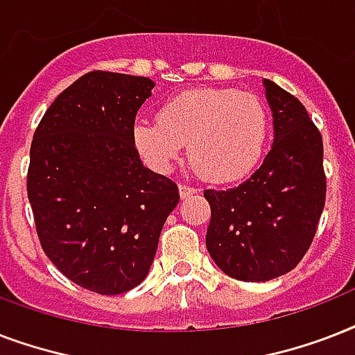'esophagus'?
I'll return each instance as SVG.
<instances>
[{"mask_svg":"<svg viewBox=\"0 0 355 355\" xmlns=\"http://www.w3.org/2000/svg\"><path fill=\"white\" fill-rule=\"evenodd\" d=\"M193 193H197V188L189 186V184H180V197H182V199H188L189 195Z\"/></svg>","mask_w":355,"mask_h":355,"instance_id":"esophagus-1","label":"esophagus"}]
</instances>
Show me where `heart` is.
<instances>
[{"mask_svg": "<svg viewBox=\"0 0 355 355\" xmlns=\"http://www.w3.org/2000/svg\"><path fill=\"white\" fill-rule=\"evenodd\" d=\"M269 118L258 96L234 88H197L162 105L158 121L139 119L134 141L145 160L169 167L189 144V160L211 180L243 177L259 160Z\"/></svg>", "mask_w": 355, "mask_h": 355, "instance_id": "obj_1", "label": "heart"}]
</instances>
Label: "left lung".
<instances>
[{"instance_id": "obj_1", "label": "left lung", "mask_w": 355, "mask_h": 355, "mask_svg": "<svg viewBox=\"0 0 355 355\" xmlns=\"http://www.w3.org/2000/svg\"><path fill=\"white\" fill-rule=\"evenodd\" d=\"M275 141L263 164L230 189H206V247L217 267L243 282L295 269L313 241L326 202L322 136L297 97L263 79Z\"/></svg>"}]
</instances>
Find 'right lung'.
Segmentation results:
<instances>
[{
	"label": "right lung",
	"instance_id": "obj_1",
	"mask_svg": "<svg viewBox=\"0 0 355 355\" xmlns=\"http://www.w3.org/2000/svg\"><path fill=\"white\" fill-rule=\"evenodd\" d=\"M155 83L90 71L47 108L33 136L27 195L40 245L64 276L99 295L144 282L180 193L144 167L134 121Z\"/></svg>",
	"mask_w": 355,
	"mask_h": 355
}]
</instances>
